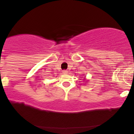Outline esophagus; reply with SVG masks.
Listing matches in <instances>:
<instances>
[{"label":"esophagus","mask_w":134,"mask_h":134,"mask_svg":"<svg viewBox=\"0 0 134 134\" xmlns=\"http://www.w3.org/2000/svg\"><path fill=\"white\" fill-rule=\"evenodd\" d=\"M67 70H63L62 71V73L64 74H67Z\"/></svg>","instance_id":"1"}]
</instances>
